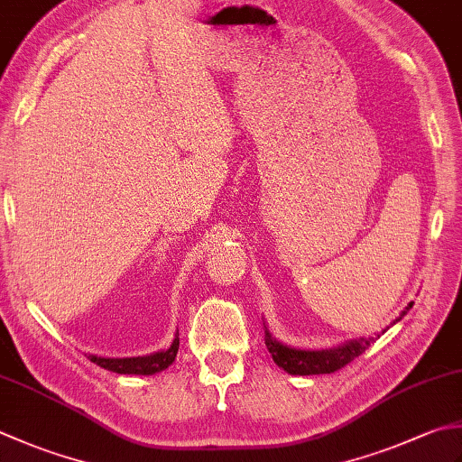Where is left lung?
<instances>
[{
  "label": "left lung",
  "mask_w": 462,
  "mask_h": 462,
  "mask_svg": "<svg viewBox=\"0 0 462 462\" xmlns=\"http://www.w3.org/2000/svg\"><path fill=\"white\" fill-rule=\"evenodd\" d=\"M412 304L414 302L406 304V309L401 312L399 319H394L391 322V327H394V324L412 309ZM391 327H386V328H391ZM386 328L383 332H374V337L352 338V340L342 342V345H337L332 348H322V350H304V348H294V346L282 345V342L276 340L273 334H270L268 328L264 332V342H266L268 352L273 355L274 363L282 370H286L288 374H298V376L330 374V373H334V370L346 366L356 356L363 355V352L370 345H373L376 338H381V334H384Z\"/></svg>",
  "instance_id": "obj_1"
}]
</instances>
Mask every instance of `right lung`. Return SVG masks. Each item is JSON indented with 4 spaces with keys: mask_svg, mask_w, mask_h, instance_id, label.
Wrapping results in <instances>:
<instances>
[{
    "mask_svg": "<svg viewBox=\"0 0 462 462\" xmlns=\"http://www.w3.org/2000/svg\"><path fill=\"white\" fill-rule=\"evenodd\" d=\"M178 346H180V338L176 332V337H174V340H171V345L168 348L152 352V355L130 356V358H104V356L89 355L88 358L92 360L94 365L102 366L106 370H112V373H117V374L152 376L156 373H162V370H166L171 363H174L176 355H178Z\"/></svg>",
    "mask_w": 462,
    "mask_h": 462,
    "instance_id": "add662e5",
    "label": "right lung"
}]
</instances>
